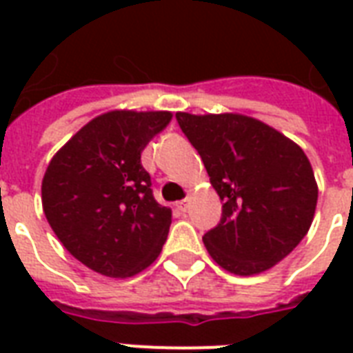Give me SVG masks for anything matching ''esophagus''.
Listing matches in <instances>:
<instances>
[{
  "label": "esophagus",
  "instance_id": "34e87169",
  "mask_svg": "<svg viewBox=\"0 0 353 353\" xmlns=\"http://www.w3.org/2000/svg\"><path fill=\"white\" fill-rule=\"evenodd\" d=\"M176 209L181 210V212H187L188 209V199H181V201H177L176 203Z\"/></svg>",
  "mask_w": 353,
  "mask_h": 353
}]
</instances>
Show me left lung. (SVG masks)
<instances>
[{
  "mask_svg": "<svg viewBox=\"0 0 353 353\" xmlns=\"http://www.w3.org/2000/svg\"><path fill=\"white\" fill-rule=\"evenodd\" d=\"M223 201L220 223L203 236L229 273L249 276L273 268L310 231L317 183L299 144L252 117L176 113Z\"/></svg>",
  "mask_w": 353,
  "mask_h": 353,
  "instance_id": "obj_1",
  "label": "left lung"
}]
</instances>
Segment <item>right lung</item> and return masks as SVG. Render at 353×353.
I'll list each match as a JSON object with an SVG mask.
<instances>
[{
  "label": "right lung",
  "instance_id": "right-lung-1",
  "mask_svg": "<svg viewBox=\"0 0 353 353\" xmlns=\"http://www.w3.org/2000/svg\"><path fill=\"white\" fill-rule=\"evenodd\" d=\"M170 112H110L88 122L47 166L41 203L49 225L77 260L97 273H141L165 245L172 210L155 201L141 165Z\"/></svg>",
  "mask_w": 353,
  "mask_h": 353
}]
</instances>
